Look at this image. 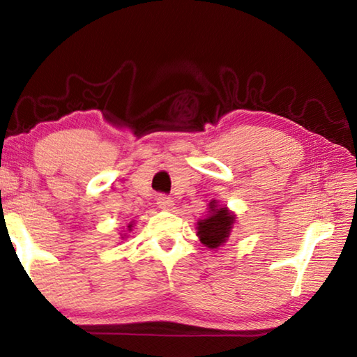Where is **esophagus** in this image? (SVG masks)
<instances>
[{
	"label": "esophagus",
	"instance_id": "1",
	"mask_svg": "<svg viewBox=\"0 0 357 357\" xmlns=\"http://www.w3.org/2000/svg\"><path fill=\"white\" fill-rule=\"evenodd\" d=\"M155 202L162 209H170L173 206V200L168 195H159L155 198Z\"/></svg>",
	"mask_w": 357,
	"mask_h": 357
}]
</instances>
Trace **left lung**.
<instances>
[{"mask_svg": "<svg viewBox=\"0 0 357 357\" xmlns=\"http://www.w3.org/2000/svg\"><path fill=\"white\" fill-rule=\"evenodd\" d=\"M209 215L206 219L198 220L197 234L200 238L202 244L208 249H219L220 245L227 243V239L231 233V228L236 220V215L229 213L227 206H220L215 200L209 203Z\"/></svg>", "mask_w": 357, "mask_h": 357, "instance_id": "8db88e82", "label": "left lung"}]
</instances>
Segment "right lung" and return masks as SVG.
I'll list each match as a JSON object with an SVG mask.
<instances>
[{
    "label": "right lung",
    "instance_id": "1",
    "mask_svg": "<svg viewBox=\"0 0 357 357\" xmlns=\"http://www.w3.org/2000/svg\"><path fill=\"white\" fill-rule=\"evenodd\" d=\"M129 228H130V225H129Z\"/></svg>",
    "mask_w": 357,
    "mask_h": 357
}]
</instances>
